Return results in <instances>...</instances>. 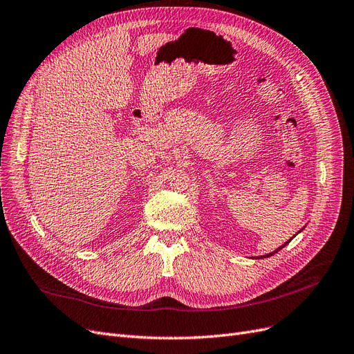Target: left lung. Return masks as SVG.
Masks as SVG:
<instances>
[{"mask_svg":"<svg viewBox=\"0 0 354 354\" xmlns=\"http://www.w3.org/2000/svg\"><path fill=\"white\" fill-rule=\"evenodd\" d=\"M303 230H304V227H301V230H300V231H299L297 234H300V232H301ZM297 234H295V235H297ZM295 235H294V236H295ZM294 236H292V238H294ZM292 238H291V239H292ZM291 239H290V241H291ZM290 241H287V243H283V244H282L281 247H278L277 250H273V252H272V253H269V254H265V256H260V259H265V257H270V256H273V254H275V253H278V252H279V250H282V248H283L285 245H287V244H288Z\"/></svg>","mask_w":354,"mask_h":354,"instance_id":"left-lung-1","label":"left lung"}]
</instances>
